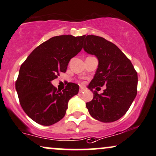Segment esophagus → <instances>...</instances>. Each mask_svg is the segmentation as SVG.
<instances>
[{"instance_id":"obj_1","label":"esophagus","mask_w":156,"mask_h":156,"mask_svg":"<svg viewBox=\"0 0 156 156\" xmlns=\"http://www.w3.org/2000/svg\"><path fill=\"white\" fill-rule=\"evenodd\" d=\"M84 91V88H80V90H79V92H80V93H83V92Z\"/></svg>"}]
</instances>
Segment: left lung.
<instances>
[{
	"label": "left lung",
	"mask_w": 156,
	"mask_h": 156,
	"mask_svg": "<svg viewBox=\"0 0 156 156\" xmlns=\"http://www.w3.org/2000/svg\"><path fill=\"white\" fill-rule=\"evenodd\" d=\"M84 50L98 59V68L88 86L93 98L86 103L90 114L102 122H113L124 116L137 93V72L117 46L103 37L84 35ZM105 85L98 94L93 88Z\"/></svg>",
	"instance_id": "1"
}]
</instances>
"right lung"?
Wrapping results in <instances>:
<instances>
[{
	"label": "right lung",
	"instance_id": "right-lung-1",
	"mask_svg": "<svg viewBox=\"0 0 156 156\" xmlns=\"http://www.w3.org/2000/svg\"><path fill=\"white\" fill-rule=\"evenodd\" d=\"M83 36L60 35L37 46L22 63L16 81L21 106L37 124L50 126L62 119L68 102L78 93V84L69 82L57 90L52 80L66 72L72 58L82 49Z\"/></svg>",
	"mask_w": 156,
	"mask_h": 156
}]
</instances>
